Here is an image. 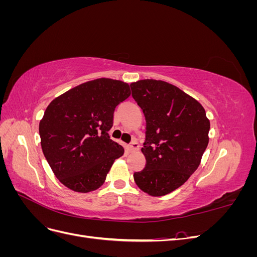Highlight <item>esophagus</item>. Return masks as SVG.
<instances>
[{
  "mask_svg": "<svg viewBox=\"0 0 257 257\" xmlns=\"http://www.w3.org/2000/svg\"><path fill=\"white\" fill-rule=\"evenodd\" d=\"M139 149V144L137 143V141H133L131 143V145L127 146V150L130 152H133L135 150H138Z\"/></svg>",
  "mask_w": 257,
  "mask_h": 257,
  "instance_id": "obj_1",
  "label": "esophagus"
}]
</instances>
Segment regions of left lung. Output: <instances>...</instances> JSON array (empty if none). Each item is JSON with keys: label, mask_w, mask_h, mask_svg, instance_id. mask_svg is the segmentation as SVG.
<instances>
[{"label": "left lung", "mask_w": 257, "mask_h": 257, "mask_svg": "<svg viewBox=\"0 0 257 257\" xmlns=\"http://www.w3.org/2000/svg\"><path fill=\"white\" fill-rule=\"evenodd\" d=\"M131 90L147 122L142 149L147 164L134 174V180L149 195H166L199 166L209 142L210 122L196 99L168 82L139 80L131 83Z\"/></svg>", "instance_id": "obj_1"}]
</instances>
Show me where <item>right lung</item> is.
I'll return each mask as SVG.
<instances>
[{
    "mask_svg": "<svg viewBox=\"0 0 257 257\" xmlns=\"http://www.w3.org/2000/svg\"><path fill=\"white\" fill-rule=\"evenodd\" d=\"M131 94L128 84L99 78L54 98L40 122L41 145L52 172L68 189H98L124 149L113 142L115 107Z\"/></svg>",
    "mask_w": 257,
    "mask_h": 257,
    "instance_id": "right-lung-1",
    "label": "right lung"
}]
</instances>
